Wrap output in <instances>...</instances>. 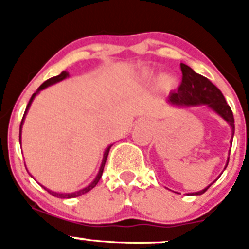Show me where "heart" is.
Here are the masks:
<instances>
[{"instance_id": "obj_1", "label": "heart", "mask_w": 249, "mask_h": 249, "mask_svg": "<svg viewBox=\"0 0 249 249\" xmlns=\"http://www.w3.org/2000/svg\"><path fill=\"white\" fill-rule=\"evenodd\" d=\"M144 77H146V78H151V76H149L148 73L144 74ZM160 85L162 86V87H166V89H171V87H173V85H175V80H173L172 77L163 76L160 77Z\"/></svg>"}]
</instances>
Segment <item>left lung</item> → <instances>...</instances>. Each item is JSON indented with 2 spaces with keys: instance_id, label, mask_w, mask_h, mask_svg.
<instances>
[{
  "instance_id": "obj_1",
  "label": "left lung",
  "mask_w": 249,
  "mask_h": 249,
  "mask_svg": "<svg viewBox=\"0 0 249 249\" xmlns=\"http://www.w3.org/2000/svg\"><path fill=\"white\" fill-rule=\"evenodd\" d=\"M182 71V82L176 92H171L168 96V103L173 106H198V105H207L211 109L219 114L224 121H227L228 124L232 128V140L234 135V118L233 113L228 103L224 100V96L208 78L196 73L190 66L181 63ZM230 160V157H228ZM228 160L226 167L228 166ZM224 167V169H226ZM212 184V183H211ZM207 186L204 190L195 192L192 195L198 196L206 192L211 187Z\"/></svg>"
}]
</instances>
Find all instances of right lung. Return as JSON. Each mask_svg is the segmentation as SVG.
<instances>
[{"instance_id":"1","label":"right lung","mask_w":249,"mask_h":249,"mask_svg":"<svg viewBox=\"0 0 249 249\" xmlns=\"http://www.w3.org/2000/svg\"><path fill=\"white\" fill-rule=\"evenodd\" d=\"M68 76H70V74H68V72H66V71L61 72V73H59L58 76H54V77H52V78H50V80L45 81V82H43L42 85L39 86L38 89H37V91L35 92L34 94H32V97H31L30 102H28L27 107H26L25 114H23V117H22L21 126H19V143H21V131H22V124H23V121H25L26 113H27V111H28V108H30L31 103H32V101L35 100V97H36V96H37V93H38L39 91H42V89H45L46 87H48V86L54 85V83L59 82V81L65 80V78H67ZM111 147H112V144H111V146L107 147V149H106V151H105V155H103V160H102V164H101V168H100V171H98V175L96 176V178H94V181L92 182L91 184H89V186H87V187H85V188H82V190L77 191V192H73V193H61V192H53V191L48 190V188H46V187H43V186H42V187H43V188H45L46 191H47L48 193H51V195L54 196V197H57V198H74V197H78V196H82V195H85V193L89 192V191H91L92 188H94V187H96V184H97L98 182H100L101 177H102L103 168H105V164H106V160H107V156H108V152H109V149H111Z\"/></svg>"}]
</instances>
